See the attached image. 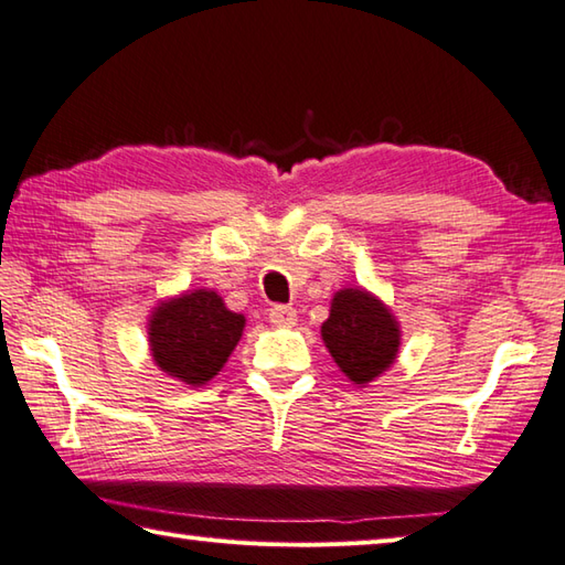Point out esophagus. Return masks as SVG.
Segmentation results:
<instances>
[{
  "mask_svg": "<svg viewBox=\"0 0 565 565\" xmlns=\"http://www.w3.org/2000/svg\"><path fill=\"white\" fill-rule=\"evenodd\" d=\"M269 322L276 328H294L296 326V310L291 306H274L269 310Z\"/></svg>",
  "mask_w": 565,
  "mask_h": 565,
  "instance_id": "1",
  "label": "esophagus"
}]
</instances>
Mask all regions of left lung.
<instances>
[{"label":"left lung","mask_w":565,"mask_h":565,"mask_svg":"<svg viewBox=\"0 0 565 565\" xmlns=\"http://www.w3.org/2000/svg\"><path fill=\"white\" fill-rule=\"evenodd\" d=\"M320 338L342 374L362 388L386 374L398 359L401 322L379 296L356 286L332 296Z\"/></svg>","instance_id":"1"}]
</instances>
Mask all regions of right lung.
<instances>
[{
    "label": "right lung",
    "mask_w": 565,
    "mask_h": 565,
    "mask_svg": "<svg viewBox=\"0 0 565 565\" xmlns=\"http://www.w3.org/2000/svg\"><path fill=\"white\" fill-rule=\"evenodd\" d=\"M245 330V316L233 313L211 289L164 298L148 318V344L154 366L191 388L225 366Z\"/></svg>",
    "instance_id": "obj_1"
}]
</instances>
